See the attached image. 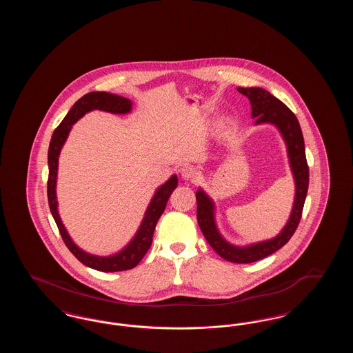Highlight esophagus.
Listing matches in <instances>:
<instances>
[{"instance_id":"esophagus-1","label":"esophagus","mask_w":353,"mask_h":353,"mask_svg":"<svg viewBox=\"0 0 353 353\" xmlns=\"http://www.w3.org/2000/svg\"><path fill=\"white\" fill-rule=\"evenodd\" d=\"M180 173H181V177L184 180H190V181H194L199 179V172L197 169L192 165H186L184 168L180 169Z\"/></svg>"}]
</instances>
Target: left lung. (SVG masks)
Here are the masks:
<instances>
[{"label": "left lung", "mask_w": 353, "mask_h": 353, "mask_svg": "<svg viewBox=\"0 0 353 353\" xmlns=\"http://www.w3.org/2000/svg\"><path fill=\"white\" fill-rule=\"evenodd\" d=\"M238 91L249 98L252 104V117L255 119V124H274L285 139L290 167L295 179V201L292 212L283 230L275 238L239 248L230 245L219 234L214 219V203L202 189H199L196 192L197 221L202 234L219 256L234 263H252L263 259L269 256L270 254L283 248L295 233L299 221L302 219L303 206L308 190L310 173L305 159L302 130L295 114L285 103L276 99L269 91L261 87H238Z\"/></svg>", "instance_id": "obj_1"}]
</instances>
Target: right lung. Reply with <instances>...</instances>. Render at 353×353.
<instances>
[{"mask_svg": "<svg viewBox=\"0 0 353 353\" xmlns=\"http://www.w3.org/2000/svg\"><path fill=\"white\" fill-rule=\"evenodd\" d=\"M132 108V103L127 98L119 97L115 94L108 92H88L77 101L72 108L68 111L66 118L62 120V123L55 128L54 134L51 136L50 147H49V180H48V199L50 206L51 214L55 219V223L59 229V233L62 235L63 242L66 243L68 250L72 252L78 261H81L87 268L103 271V272H115V271H124V270L134 269L136 265L143 259L145 252L151 248L152 236L156 228V223L161 214L164 213V209L167 206L169 197L172 192L177 186V176L173 174L165 184L161 185L145 212V216L143 222L134 234V239L118 254L111 256H97L91 255L88 252L79 249L72 239L68 234L61 217L58 214V202H57V193H55V185H57V173H58V157L61 150L68 139V132L71 130V125L83 117L85 112H90L92 110H101L111 114H128Z\"/></svg>", "mask_w": 353, "mask_h": 353, "instance_id": "obj_1", "label": "right lung"}]
</instances>
